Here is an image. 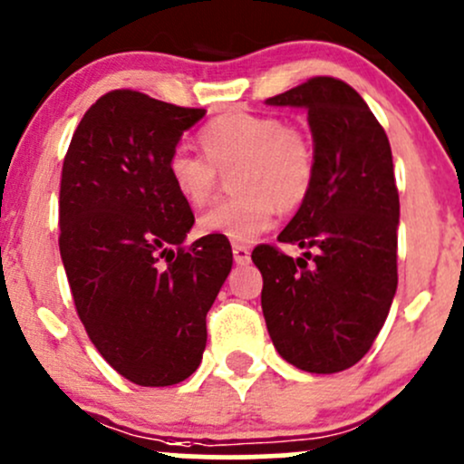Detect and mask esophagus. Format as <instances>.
<instances>
[{
  "mask_svg": "<svg viewBox=\"0 0 464 464\" xmlns=\"http://www.w3.org/2000/svg\"><path fill=\"white\" fill-rule=\"evenodd\" d=\"M232 254H234V260H237L238 265H246L249 263V247L247 246H241V243H234L232 246Z\"/></svg>",
  "mask_w": 464,
  "mask_h": 464,
  "instance_id": "34e87169",
  "label": "esophagus"
}]
</instances>
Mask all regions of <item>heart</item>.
<instances>
[{
    "label": "heart",
    "mask_w": 464,
    "mask_h": 464,
    "mask_svg": "<svg viewBox=\"0 0 464 464\" xmlns=\"http://www.w3.org/2000/svg\"><path fill=\"white\" fill-rule=\"evenodd\" d=\"M204 155L175 147L166 177L179 199L204 208L217 197L221 175H234V199L199 218V230L230 241H252L274 223L276 206L291 212L309 199L317 160L311 138L294 124L265 113H226L199 133Z\"/></svg>",
    "instance_id": "b5f03b06"
}]
</instances>
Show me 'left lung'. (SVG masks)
Listing matches in <instances>:
<instances>
[{"label": "left lung", "instance_id": "left-lung-1", "mask_svg": "<svg viewBox=\"0 0 464 464\" xmlns=\"http://www.w3.org/2000/svg\"><path fill=\"white\" fill-rule=\"evenodd\" d=\"M267 105L306 109L317 173L309 199L278 234L315 254L252 252L263 315L280 357L306 372H340L371 351L397 291L392 150L363 98L337 78H309Z\"/></svg>", "mask_w": 464, "mask_h": 464}]
</instances>
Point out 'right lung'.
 Returning <instances> with one entry per match:
<instances>
[{"mask_svg":"<svg viewBox=\"0 0 464 464\" xmlns=\"http://www.w3.org/2000/svg\"><path fill=\"white\" fill-rule=\"evenodd\" d=\"M206 109L116 90L87 109L63 160L59 247L87 335L113 371L147 388L199 368L206 315L232 269L223 237L186 247L195 215L166 177Z\"/></svg>","mask_w":464,"mask_h":464,"instance_id":"1","label":"right lung"}]
</instances>
